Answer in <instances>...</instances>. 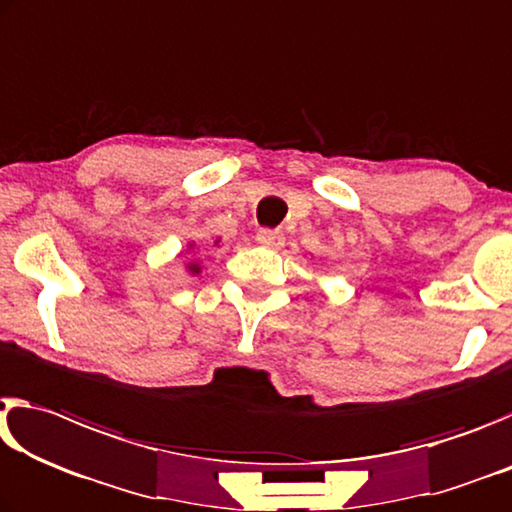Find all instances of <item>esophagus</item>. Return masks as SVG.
I'll list each match as a JSON object with an SVG mask.
<instances>
[{"mask_svg": "<svg viewBox=\"0 0 512 512\" xmlns=\"http://www.w3.org/2000/svg\"><path fill=\"white\" fill-rule=\"evenodd\" d=\"M256 240L258 245H263L267 249H281L283 242H286V238H283V233L279 229H261L256 233Z\"/></svg>", "mask_w": 512, "mask_h": 512, "instance_id": "1", "label": "esophagus"}]
</instances>
